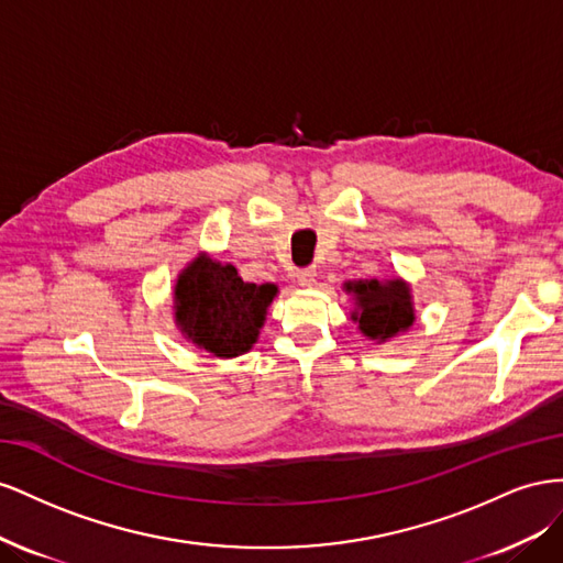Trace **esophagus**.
Here are the masks:
<instances>
[{"label":"esophagus","instance_id":"esophagus-1","mask_svg":"<svg viewBox=\"0 0 563 563\" xmlns=\"http://www.w3.org/2000/svg\"><path fill=\"white\" fill-rule=\"evenodd\" d=\"M316 276H318V273H316L313 266H311V268H303V271L297 273V283H299L301 287H313V285H316Z\"/></svg>","mask_w":563,"mask_h":563}]
</instances>
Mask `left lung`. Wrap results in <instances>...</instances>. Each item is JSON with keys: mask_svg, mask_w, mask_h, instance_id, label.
I'll return each instance as SVG.
<instances>
[{"mask_svg": "<svg viewBox=\"0 0 563 563\" xmlns=\"http://www.w3.org/2000/svg\"><path fill=\"white\" fill-rule=\"evenodd\" d=\"M344 290L353 297L351 320L365 340L391 342L415 325L412 287L404 278L346 280Z\"/></svg>", "mask_w": 563, "mask_h": 563, "instance_id": "obj_1", "label": "left lung"}]
</instances>
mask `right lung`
<instances>
[{"label": "right lung", "instance_id": "right-lung-1", "mask_svg": "<svg viewBox=\"0 0 563 563\" xmlns=\"http://www.w3.org/2000/svg\"><path fill=\"white\" fill-rule=\"evenodd\" d=\"M276 295L278 285L245 283L233 264L198 252L176 276L174 323L196 349L217 358H235L260 340Z\"/></svg>", "mask_w": 563, "mask_h": 563}]
</instances>
